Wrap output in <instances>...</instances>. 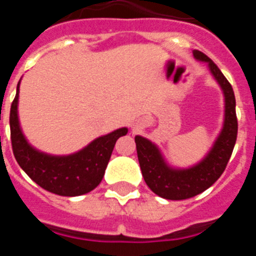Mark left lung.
<instances>
[{
  "mask_svg": "<svg viewBox=\"0 0 256 256\" xmlns=\"http://www.w3.org/2000/svg\"><path fill=\"white\" fill-rule=\"evenodd\" d=\"M194 58L206 62L224 97L223 126L212 148L198 162L188 168H174L165 162L160 148L150 140L136 136V148L142 176L151 191L166 200L194 198L216 182L228 164L237 138L236 98L234 90L219 68L205 54L194 50Z\"/></svg>",
  "mask_w": 256,
  "mask_h": 256,
  "instance_id": "left-lung-1",
  "label": "left lung"
}]
</instances>
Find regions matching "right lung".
<instances>
[{
    "label": "right lung",
    "mask_w": 256,
    "mask_h": 256,
    "mask_svg": "<svg viewBox=\"0 0 256 256\" xmlns=\"http://www.w3.org/2000/svg\"><path fill=\"white\" fill-rule=\"evenodd\" d=\"M19 87L11 104V144L18 164L38 186L60 196L84 195L96 188L102 180L115 142L128 133L123 126L97 137L82 150L70 155H50L33 148L22 133L18 114Z\"/></svg>",
    "instance_id": "obj_1"
}]
</instances>
